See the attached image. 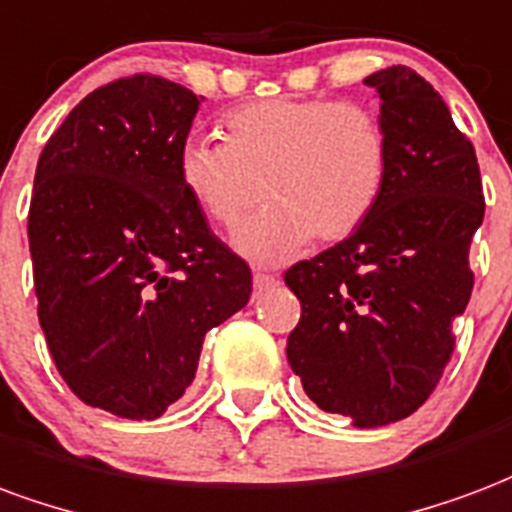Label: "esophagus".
<instances>
[{"instance_id": "34e87169", "label": "esophagus", "mask_w": 512, "mask_h": 512, "mask_svg": "<svg viewBox=\"0 0 512 512\" xmlns=\"http://www.w3.org/2000/svg\"><path fill=\"white\" fill-rule=\"evenodd\" d=\"M252 279H255V290H257V293H263V290H271V287H274L276 282H279V279H276L274 274H263V271H255V276H252Z\"/></svg>"}]
</instances>
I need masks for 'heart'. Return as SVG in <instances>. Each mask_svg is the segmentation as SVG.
Masks as SVG:
<instances>
[{
	"label": "heart",
	"mask_w": 512,
	"mask_h": 512,
	"mask_svg": "<svg viewBox=\"0 0 512 512\" xmlns=\"http://www.w3.org/2000/svg\"><path fill=\"white\" fill-rule=\"evenodd\" d=\"M380 119L355 102L266 100L225 121V143L192 135L179 181L211 225L230 230L263 198L233 244L255 263H282L312 236L342 241L366 225L388 181Z\"/></svg>",
	"instance_id": "heart-1"
}]
</instances>
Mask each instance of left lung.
Wrapping results in <instances>:
<instances>
[{"label":"left lung","instance_id":"8db88e82","mask_svg":"<svg viewBox=\"0 0 512 512\" xmlns=\"http://www.w3.org/2000/svg\"><path fill=\"white\" fill-rule=\"evenodd\" d=\"M363 83L380 97L388 181L361 230L285 274L301 301L287 361L320 410L377 429L418 410L445 372L486 203L475 149L426 78L393 64Z\"/></svg>","mask_w":512,"mask_h":512}]
</instances>
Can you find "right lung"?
Masks as SVG:
<instances>
[{
    "label": "right lung",
    "mask_w": 512,
    "mask_h": 512,
    "mask_svg": "<svg viewBox=\"0 0 512 512\" xmlns=\"http://www.w3.org/2000/svg\"><path fill=\"white\" fill-rule=\"evenodd\" d=\"M198 94L157 75L94 89L45 143L29 206L37 317L89 407L154 420L198 372L203 339L252 271L179 181Z\"/></svg>",
    "instance_id": "add662e5"
}]
</instances>
